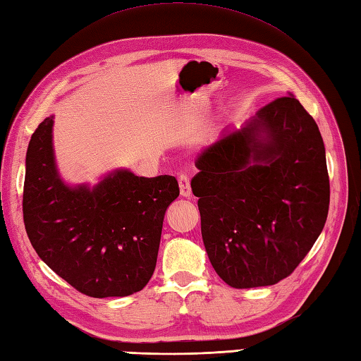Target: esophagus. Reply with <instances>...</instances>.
Instances as JSON below:
<instances>
[{
  "label": "esophagus",
  "instance_id": "34e87169",
  "mask_svg": "<svg viewBox=\"0 0 361 361\" xmlns=\"http://www.w3.org/2000/svg\"><path fill=\"white\" fill-rule=\"evenodd\" d=\"M179 190H180V196L183 197H190L191 196V187H190V179L187 174H180L179 176Z\"/></svg>",
  "mask_w": 361,
  "mask_h": 361
}]
</instances>
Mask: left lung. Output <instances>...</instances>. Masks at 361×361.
I'll return each mask as SVG.
<instances>
[{
	"label": "left lung",
	"mask_w": 361,
	"mask_h": 361,
	"mask_svg": "<svg viewBox=\"0 0 361 361\" xmlns=\"http://www.w3.org/2000/svg\"><path fill=\"white\" fill-rule=\"evenodd\" d=\"M204 245L235 289L289 276L315 244L329 212V176L315 120L289 92L230 128L196 159Z\"/></svg>",
	"instance_id": "obj_1"
}]
</instances>
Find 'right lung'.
Masks as SVG:
<instances>
[{
	"mask_svg": "<svg viewBox=\"0 0 361 361\" xmlns=\"http://www.w3.org/2000/svg\"><path fill=\"white\" fill-rule=\"evenodd\" d=\"M54 116L32 134L26 153L23 214L37 255L78 292L94 298L142 290L156 269L174 176L142 178L125 168L69 185L59 173Z\"/></svg>",
	"mask_w": 361,
	"mask_h": 361,
	"instance_id": "1",
	"label": "right lung"
}]
</instances>
